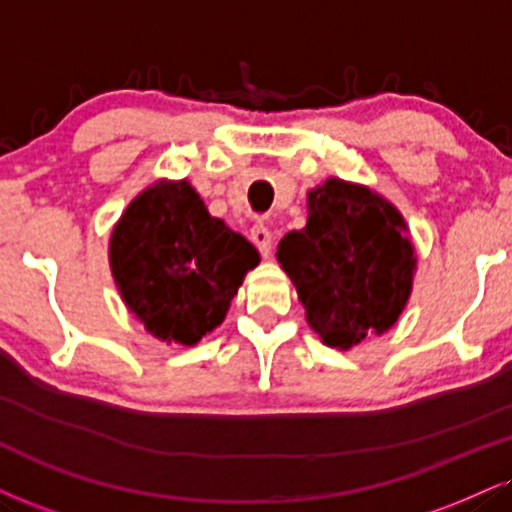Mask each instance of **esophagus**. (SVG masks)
<instances>
[{"label":"esophagus","mask_w":512,"mask_h":512,"mask_svg":"<svg viewBox=\"0 0 512 512\" xmlns=\"http://www.w3.org/2000/svg\"><path fill=\"white\" fill-rule=\"evenodd\" d=\"M250 240H252V243L257 245V250H260L264 257H269V255H272V245H274V238H272V231H269L267 226H262V224L252 226V231H250Z\"/></svg>","instance_id":"34e87169"}]
</instances>
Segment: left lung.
I'll return each mask as SVG.
<instances>
[{"label":"left lung","instance_id":"8db88e82","mask_svg":"<svg viewBox=\"0 0 512 512\" xmlns=\"http://www.w3.org/2000/svg\"><path fill=\"white\" fill-rule=\"evenodd\" d=\"M276 260L324 346L350 350L403 315L417 272L410 229L377 190L326 178L307 190V224L281 238Z\"/></svg>","mask_w":512,"mask_h":512}]
</instances>
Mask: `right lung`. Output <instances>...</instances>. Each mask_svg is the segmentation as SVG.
<instances>
[{
    "mask_svg": "<svg viewBox=\"0 0 512 512\" xmlns=\"http://www.w3.org/2000/svg\"><path fill=\"white\" fill-rule=\"evenodd\" d=\"M257 264L255 245L212 217L186 178L140 190L109 236L121 300L162 343L195 346L212 334Z\"/></svg>",
    "mask_w": 512,
    "mask_h": 512,
    "instance_id": "1",
    "label": "right lung"
}]
</instances>
